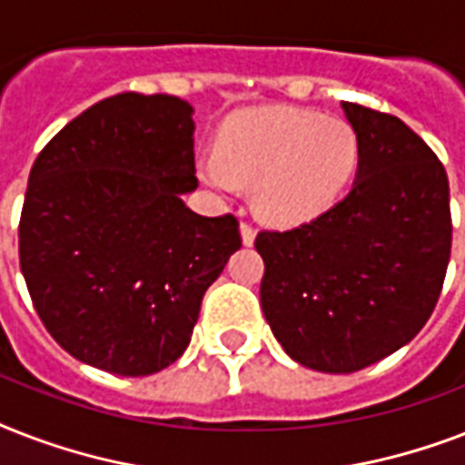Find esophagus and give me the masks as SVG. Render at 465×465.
<instances>
[{"mask_svg": "<svg viewBox=\"0 0 465 465\" xmlns=\"http://www.w3.org/2000/svg\"><path fill=\"white\" fill-rule=\"evenodd\" d=\"M241 241H243V246H253L255 229L248 222H241Z\"/></svg>", "mask_w": 465, "mask_h": 465, "instance_id": "1", "label": "esophagus"}]
</instances>
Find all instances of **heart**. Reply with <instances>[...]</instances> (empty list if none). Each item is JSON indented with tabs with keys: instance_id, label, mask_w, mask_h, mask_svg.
I'll return each instance as SVG.
<instances>
[{
	"instance_id": "obj_1",
	"label": "heart",
	"mask_w": 465,
	"mask_h": 465,
	"mask_svg": "<svg viewBox=\"0 0 465 465\" xmlns=\"http://www.w3.org/2000/svg\"><path fill=\"white\" fill-rule=\"evenodd\" d=\"M360 163V134L347 120L270 105L229 120L217 152L197 159V175L226 197L241 183L253 185L255 212L265 222L297 226L331 210Z\"/></svg>"
}]
</instances>
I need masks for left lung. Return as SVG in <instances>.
Instances as JSON below:
<instances>
[{
	"label": "left lung",
	"mask_w": 465,
	"mask_h": 465,
	"mask_svg": "<svg viewBox=\"0 0 465 465\" xmlns=\"http://www.w3.org/2000/svg\"><path fill=\"white\" fill-rule=\"evenodd\" d=\"M342 111L361 142L352 190L309 224L255 239L277 342L325 374L360 371L408 345L432 316L451 255L441 161L396 115Z\"/></svg>",
	"instance_id": "1"
}]
</instances>
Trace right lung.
<instances>
[{"label":"right lung","mask_w":465,"mask_h":465,"mask_svg":"<svg viewBox=\"0 0 465 465\" xmlns=\"http://www.w3.org/2000/svg\"><path fill=\"white\" fill-rule=\"evenodd\" d=\"M193 105L118 94L64 125L28 175L21 272L47 332L84 364L149 376L190 342L200 304L241 248L232 214L203 217Z\"/></svg>","instance_id":"add662e5"}]
</instances>
